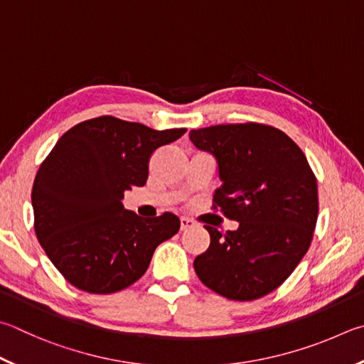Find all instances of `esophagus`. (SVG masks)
Listing matches in <instances>:
<instances>
[{"label":"esophagus","mask_w":364,"mask_h":364,"mask_svg":"<svg viewBox=\"0 0 364 364\" xmlns=\"http://www.w3.org/2000/svg\"><path fill=\"white\" fill-rule=\"evenodd\" d=\"M180 221H181V230H188V229H193V228H196V221H194V220H191V218L183 216Z\"/></svg>","instance_id":"34e87169"}]
</instances>
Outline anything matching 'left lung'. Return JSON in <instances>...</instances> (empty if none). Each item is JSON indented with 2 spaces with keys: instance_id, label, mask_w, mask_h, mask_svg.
Returning a JSON list of instances; mask_svg holds the SVG:
<instances>
[{
  "instance_id": "8db88e82",
  "label": "left lung",
  "mask_w": 364,
  "mask_h": 364,
  "mask_svg": "<svg viewBox=\"0 0 364 364\" xmlns=\"http://www.w3.org/2000/svg\"><path fill=\"white\" fill-rule=\"evenodd\" d=\"M216 157L221 188L213 208L239 229L205 226L210 247L194 259L205 287L232 301H255L285 282L312 242L316 178L301 148L272 125L223 124L189 132Z\"/></svg>"
}]
</instances>
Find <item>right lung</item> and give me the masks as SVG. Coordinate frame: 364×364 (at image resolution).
Wrapping results in <instances>:
<instances>
[{
    "mask_svg": "<svg viewBox=\"0 0 364 364\" xmlns=\"http://www.w3.org/2000/svg\"><path fill=\"white\" fill-rule=\"evenodd\" d=\"M184 132L100 116L55 143L36 173L31 205L39 243L73 287L121 291L141 279L157 245L178 232L176 215L141 218L122 199L124 191L146 184L151 154Z\"/></svg>",
    "mask_w": 364,
    "mask_h": 364,
    "instance_id": "1",
    "label": "right lung"
}]
</instances>
